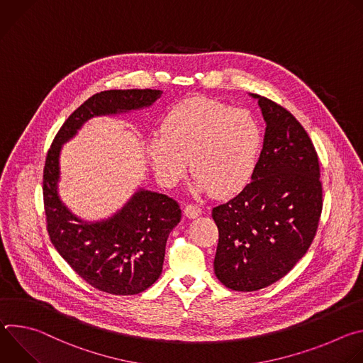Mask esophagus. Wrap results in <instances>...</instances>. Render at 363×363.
<instances>
[{
	"mask_svg": "<svg viewBox=\"0 0 363 363\" xmlns=\"http://www.w3.org/2000/svg\"><path fill=\"white\" fill-rule=\"evenodd\" d=\"M184 211H185V216L188 218H196V217H199L202 214L201 206L196 205V203H186Z\"/></svg>",
	"mask_w": 363,
	"mask_h": 363,
	"instance_id": "obj_1",
	"label": "esophagus"
}]
</instances>
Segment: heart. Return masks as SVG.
Returning <instances> with one entry per match:
<instances>
[{
    "label": "heart",
    "instance_id": "b5f03b06",
    "mask_svg": "<svg viewBox=\"0 0 363 363\" xmlns=\"http://www.w3.org/2000/svg\"><path fill=\"white\" fill-rule=\"evenodd\" d=\"M260 122L247 109L211 99L179 103L149 143L155 171L165 181L181 178L191 158L194 191L231 194L251 178L262 150Z\"/></svg>",
    "mask_w": 363,
    "mask_h": 363
}]
</instances>
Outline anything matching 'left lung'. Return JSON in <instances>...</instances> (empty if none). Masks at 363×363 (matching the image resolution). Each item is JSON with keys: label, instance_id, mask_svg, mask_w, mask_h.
<instances>
[{"label": "left lung", "instance_id": "8db88e82", "mask_svg": "<svg viewBox=\"0 0 363 363\" xmlns=\"http://www.w3.org/2000/svg\"><path fill=\"white\" fill-rule=\"evenodd\" d=\"M252 97L267 123L260 158L244 189L213 208L214 272L235 291L260 290L284 277L312 244L323 208L312 139L287 109Z\"/></svg>", "mask_w": 363, "mask_h": 363}]
</instances>
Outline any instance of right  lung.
Returning <instances> with one entry per match:
<instances>
[{"instance_id":"obj_1","label":"right lung","mask_w":363,"mask_h":363,"mask_svg":"<svg viewBox=\"0 0 363 363\" xmlns=\"http://www.w3.org/2000/svg\"><path fill=\"white\" fill-rule=\"evenodd\" d=\"M161 94L152 89L93 94L66 119L45 157L43 199L50 241L87 284L109 294H138L158 280L168 235L181 221L179 203L168 195L142 189L112 218L82 223L57 195L59 153L87 119L149 106Z\"/></svg>"}]
</instances>
